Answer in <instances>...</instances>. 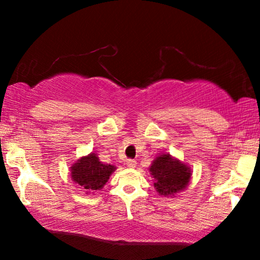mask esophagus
Here are the masks:
<instances>
[{
    "label": "esophagus",
    "instance_id": "esophagus-1",
    "mask_svg": "<svg viewBox=\"0 0 260 260\" xmlns=\"http://www.w3.org/2000/svg\"><path fill=\"white\" fill-rule=\"evenodd\" d=\"M126 166L129 167V168H135V167L137 166V161H135V159H127Z\"/></svg>",
    "mask_w": 260,
    "mask_h": 260
}]
</instances>
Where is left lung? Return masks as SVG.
Wrapping results in <instances>:
<instances>
[{"mask_svg": "<svg viewBox=\"0 0 260 260\" xmlns=\"http://www.w3.org/2000/svg\"><path fill=\"white\" fill-rule=\"evenodd\" d=\"M154 177V187L162 197H174L186 189L191 179V170L186 163L170 154H159L149 168Z\"/></svg>", "mask_w": 260, "mask_h": 260, "instance_id": "left-lung-1", "label": "left lung"}]
</instances>
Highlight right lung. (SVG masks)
I'll return each mask as SVG.
<instances>
[{
  "label": "right lung",
  "mask_w": 260,
  "mask_h": 260,
  "mask_svg": "<svg viewBox=\"0 0 260 260\" xmlns=\"http://www.w3.org/2000/svg\"><path fill=\"white\" fill-rule=\"evenodd\" d=\"M117 168L112 165L103 163L95 152L83 156L71 167V179L88 193L102 189Z\"/></svg>",
  "instance_id": "add662e5"
}]
</instances>
